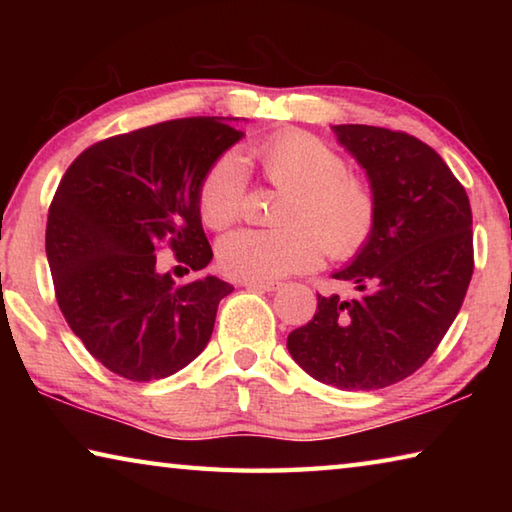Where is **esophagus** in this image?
Wrapping results in <instances>:
<instances>
[{
	"label": "esophagus",
	"instance_id": "34e87169",
	"mask_svg": "<svg viewBox=\"0 0 512 512\" xmlns=\"http://www.w3.org/2000/svg\"><path fill=\"white\" fill-rule=\"evenodd\" d=\"M246 289H255V291H277L282 287V282H273V280H244Z\"/></svg>",
	"mask_w": 512,
	"mask_h": 512
}]
</instances>
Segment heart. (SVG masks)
Masks as SVG:
<instances>
[{"mask_svg": "<svg viewBox=\"0 0 512 512\" xmlns=\"http://www.w3.org/2000/svg\"><path fill=\"white\" fill-rule=\"evenodd\" d=\"M268 183L282 189L275 230H237L219 241V266L237 280H275L314 266L323 248L329 257L357 255L377 221L370 187L350 176L332 146L305 131L271 137L257 149ZM246 169L228 153L207 171L198 194L203 221L221 230L241 214Z\"/></svg>", "mask_w": 512, "mask_h": 512, "instance_id": "heart-1", "label": "heart"}]
</instances>
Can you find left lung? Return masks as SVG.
Segmentation results:
<instances>
[{"label":"left lung","mask_w":512,"mask_h":512,"mask_svg":"<svg viewBox=\"0 0 512 512\" xmlns=\"http://www.w3.org/2000/svg\"><path fill=\"white\" fill-rule=\"evenodd\" d=\"M366 171L377 203L375 230L334 280L357 298L318 296L307 325L293 329V361L341 391H375L413 375L443 341L470 287L472 210L445 160L388 128L332 126Z\"/></svg>","instance_id":"obj_1"}]
</instances>
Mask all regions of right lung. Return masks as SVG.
Here are the masks:
<instances>
[{
  "label": "right lung",
  "mask_w": 512,
  "mask_h": 512,
  "mask_svg": "<svg viewBox=\"0 0 512 512\" xmlns=\"http://www.w3.org/2000/svg\"><path fill=\"white\" fill-rule=\"evenodd\" d=\"M237 117H187L85 149L60 180L47 219V262L58 307L94 359L131 381L183 370L210 341L221 298L214 275L178 284L158 271L169 246L187 271L212 248L198 194L244 133Z\"/></svg>",
  "instance_id": "add662e5"
}]
</instances>
